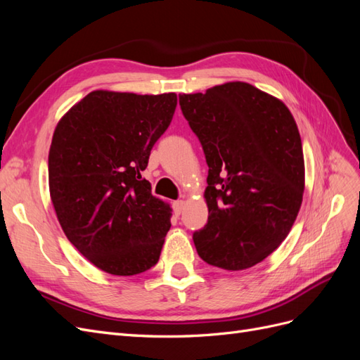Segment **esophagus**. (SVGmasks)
I'll return each instance as SVG.
<instances>
[{"mask_svg": "<svg viewBox=\"0 0 360 360\" xmlns=\"http://www.w3.org/2000/svg\"><path fill=\"white\" fill-rule=\"evenodd\" d=\"M183 205H184V201L183 200H177V201L172 202V209H174V212H176L177 214H180L181 210H183Z\"/></svg>", "mask_w": 360, "mask_h": 360, "instance_id": "esophagus-1", "label": "esophagus"}]
</instances>
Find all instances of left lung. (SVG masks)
<instances>
[{"label":"left lung","mask_w":360,"mask_h":360,"mask_svg":"<svg viewBox=\"0 0 360 360\" xmlns=\"http://www.w3.org/2000/svg\"><path fill=\"white\" fill-rule=\"evenodd\" d=\"M209 165V219L193 233L198 255L225 270L249 269L288 236L304 189L302 141L288 108L246 82L180 94Z\"/></svg>","instance_id":"1"}]
</instances>
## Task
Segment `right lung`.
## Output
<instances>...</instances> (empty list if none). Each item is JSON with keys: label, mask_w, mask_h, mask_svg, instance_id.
Here are the masks:
<instances>
[{"label": "right lung", "mask_w": 360, "mask_h": 360, "mask_svg": "<svg viewBox=\"0 0 360 360\" xmlns=\"http://www.w3.org/2000/svg\"><path fill=\"white\" fill-rule=\"evenodd\" d=\"M177 94L96 90L64 115L49 150V192L69 242L106 274L153 267L169 230V205L141 177L168 129Z\"/></svg>", "instance_id": "add662e5"}]
</instances>
